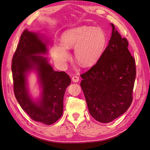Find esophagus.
<instances>
[{
  "label": "esophagus",
  "mask_w": 150,
  "mask_h": 150,
  "mask_svg": "<svg viewBox=\"0 0 150 150\" xmlns=\"http://www.w3.org/2000/svg\"><path fill=\"white\" fill-rule=\"evenodd\" d=\"M72 81H73V82L76 83V82H78V81H79L80 79H79V77H78V76L74 75V76L72 77Z\"/></svg>",
  "instance_id": "obj_1"
}]
</instances>
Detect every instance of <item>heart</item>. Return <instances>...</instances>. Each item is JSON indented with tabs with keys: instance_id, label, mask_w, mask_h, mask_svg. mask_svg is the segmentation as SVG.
<instances>
[{
	"instance_id": "1",
	"label": "heart",
	"mask_w": 150,
	"mask_h": 150,
	"mask_svg": "<svg viewBox=\"0 0 150 150\" xmlns=\"http://www.w3.org/2000/svg\"><path fill=\"white\" fill-rule=\"evenodd\" d=\"M61 45H53L52 55L55 63L65 67L69 58L67 49L75 47L76 61L83 67H91L99 60L106 44L103 30L91 27H81L67 30L62 35Z\"/></svg>"
}]
</instances>
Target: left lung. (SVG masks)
<instances>
[{"mask_svg": "<svg viewBox=\"0 0 150 150\" xmlns=\"http://www.w3.org/2000/svg\"><path fill=\"white\" fill-rule=\"evenodd\" d=\"M108 47L96 64L81 75L80 83L90 114L109 123L127 111L132 101L136 75L135 59L113 23Z\"/></svg>", "mask_w": 150, "mask_h": 150, "instance_id": "8db88e82", "label": "left lung"}]
</instances>
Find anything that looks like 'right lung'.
I'll use <instances>...</instances> for the list:
<instances>
[{
    "instance_id": "obj_1",
    "label": "right lung",
    "mask_w": 150,
    "mask_h": 150,
    "mask_svg": "<svg viewBox=\"0 0 150 150\" xmlns=\"http://www.w3.org/2000/svg\"><path fill=\"white\" fill-rule=\"evenodd\" d=\"M46 41L38 33L25 29L21 36L12 59L11 70L16 98L31 119L50 125L63 112V99L70 78L64 72L54 71L47 58L39 54L47 53ZM36 69L42 88L41 100L34 102L28 94L27 74Z\"/></svg>"
}]
</instances>
